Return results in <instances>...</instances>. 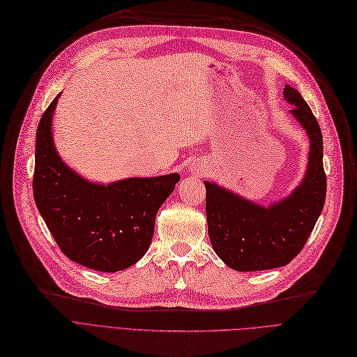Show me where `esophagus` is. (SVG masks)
<instances>
[{
    "instance_id": "34e87169",
    "label": "esophagus",
    "mask_w": 357,
    "mask_h": 357,
    "mask_svg": "<svg viewBox=\"0 0 357 357\" xmlns=\"http://www.w3.org/2000/svg\"><path fill=\"white\" fill-rule=\"evenodd\" d=\"M203 172L202 169V167L200 165H197V167H193V173H196V174H200Z\"/></svg>"
}]
</instances>
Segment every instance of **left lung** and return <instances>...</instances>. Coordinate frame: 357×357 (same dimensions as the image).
<instances>
[{
  "mask_svg": "<svg viewBox=\"0 0 357 357\" xmlns=\"http://www.w3.org/2000/svg\"><path fill=\"white\" fill-rule=\"evenodd\" d=\"M283 98L310 139L308 162L296 188L260 205L215 181H205L209 238L216 256L236 271H259L291 263L307 243L326 202L322 133L307 101L286 84Z\"/></svg>",
  "mask_w": 357,
  "mask_h": 357,
  "instance_id": "obj_1",
  "label": "left lung"
}]
</instances>
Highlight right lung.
Here are the masks:
<instances>
[{"mask_svg": "<svg viewBox=\"0 0 357 357\" xmlns=\"http://www.w3.org/2000/svg\"><path fill=\"white\" fill-rule=\"evenodd\" d=\"M61 94L38 126L33 196L68 259L116 273L145 256L157 212L174 192L180 174L129 177L107 184L78 174L61 158L54 141L52 119Z\"/></svg>", "mask_w": 357, "mask_h": 357, "instance_id": "add662e5", "label": "right lung"}]
</instances>
